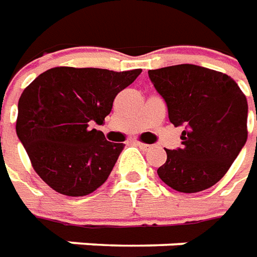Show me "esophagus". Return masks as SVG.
Returning a JSON list of instances; mask_svg holds the SVG:
<instances>
[{"instance_id": "esophagus-1", "label": "esophagus", "mask_w": 257, "mask_h": 257, "mask_svg": "<svg viewBox=\"0 0 257 257\" xmlns=\"http://www.w3.org/2000/svg\"><path fill=\"white\" fill-rule=\"evenodd\" d=\"M137 145H138V147H140V148H143V149H151V148H152V145H149V144L137 143Z\"/></svg>"}]
</instances>
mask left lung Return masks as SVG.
Here are the masks:
<instances>
[{"instance_id": "obj_1", "label": "left lung", "mask_w": 257, "mask_h": 257, "mask_svg": "<svg viewBox=\"0 0 257 257\" xmlns=\"http://www.w3.org/2000/svg\"><path fill=\"white\" fill-rule=\"evenodd\" d=\"M148 74L166 102L169 120L184 127L181 147L166 149L167 159L158 176L178 192L210 188L246 143V96L230 76L190 63Z\"/></svg>"}]
</instances>
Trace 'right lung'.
I'll list each match as a JSON object with an SVG mask.
<instances>
[{"label":"right lung","mask_w":257,"mask_h":257,"mask_svg":"<svg viewBox=\"0 0 257 257\" xmlns=\"http://www.w3.org/2000/svg\"><path fill=\"white\" fill-rule=\"evenodd\" d=\"M141 69L52 67L27 85L18 103L16 134L43 181L67 196L99 188L124 148L106 141L102 124L120 91Z\"/></svg>","instance_id":"obj_1"}]
</instances>
